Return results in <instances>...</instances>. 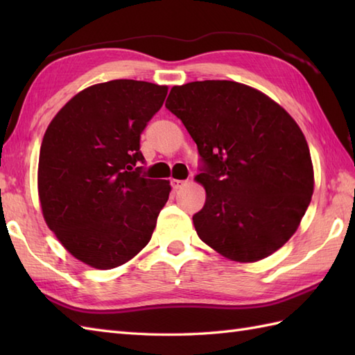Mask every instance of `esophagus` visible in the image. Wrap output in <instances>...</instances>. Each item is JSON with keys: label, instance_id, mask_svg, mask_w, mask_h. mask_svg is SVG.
<instances>
[{"label": "esophagus", "instance_id": "obj_1", "mask_svg": "<svg viewBox=\"0 0 355 355\" xmlns=\"http://www.w3.org/2000/svg\"><path fill=\"white\" fill-rule=\"evenodd\" d=\"M184 184H186V182H183V180H175V178L171 180V186H172L173 191L182 189V187H183Z\"/></svg>", "mask_w": 355, "mask_h": 355}]
</instances>
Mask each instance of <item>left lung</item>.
<instances>
[{"label": "left lung", "mask_w": 355, "mask_h": 355, "mask_svg": "<svg viewBox=\"0 0 355 355\" xmlns=\"http://www.w3.org/2000/svg\"><path fill=\"white\" fill-rule=\"evenodd\" d=\"M166 108L205 162L195 180L205 186L206 205L192 218L200 239L235 262L279 250L314 191L310 148L296 120L259 89L233 80L172 87Z\"/></svg>", "instance_id": "obj_1"}]
</instances>
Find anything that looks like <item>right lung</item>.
<instances>
[{"label":"right lung","instance_id":"right-lung-1","mask_svg":"<svg viewBox=\"0 0 355 355\" xmlns=\"http://www.w3.org/2000/svg\"><path fill=\"white\" fill-rule=\"evenodd\" d=\"M168 87L117 79L82 89L53 117L37 163L49 229L74 258L99 270L131 261L150 241L169 180L140 175V134Z\"/></svg>","mask_w":355,"mask_h":355}]
</instances>
